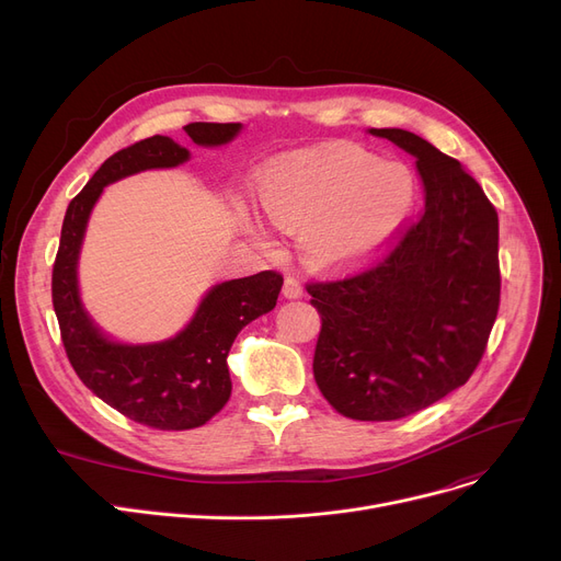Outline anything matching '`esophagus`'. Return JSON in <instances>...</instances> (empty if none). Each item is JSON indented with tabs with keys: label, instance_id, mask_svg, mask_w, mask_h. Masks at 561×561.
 I'll use <instances>...</instances> for the list:
<instances>
[{
	"label": "esophagus",
	"instance_id": "obj_1",
	"mask_svg": "<svg viewBox=\"0 0 561 561\" xmlns=\"http://www.w3.org/2000/svg\"><path fill=\"white\" fill-rule=\"evenodd\" d=\"M282 293H284V298H288V300H298V298L305 296L302 284H300L296 277H286Z\"/></svg>",
	"mask_w": 561,
	"mask_h": 561
}]
</instances>
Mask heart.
<instances>
[{"mask_svg": "<svg viewBox=\"0 0 561 561\" xmlns=\"http://www.w3.org/2000/svg\"><path fill=\"white\" fill-rule=\"evenodd\" d=\"M259 202L275 225L302 231L311 263L343 268L391 243L414 209L416 182L404 165L343 145L273 170ZM250 231L259 245H271L259 220H250Z\"/></svg>", "mask_w": 561, "mask_h": 561, "instance_id": "b5f03b06", "label": "heart"}]
</instances>
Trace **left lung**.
I'll use <instances>...</instances> for the list:
<instances>
[{"instance_id":"left-lung-1","label":"left lung","mask_w":561,"mask_h":561,"mask_svg":"<svg viewBox=\"0 0 561 561\" xmlns=\"http://www.w3.org/2000/svg\"><path fill=\"white\" fill-rule=\"evenodd\" d=\"M416 159L425 214L370 268L309 284L320 393L355 421H396L463 387L500 305L497 214L463 165L404 129H368Z\"/></svg>"}]
</instances>
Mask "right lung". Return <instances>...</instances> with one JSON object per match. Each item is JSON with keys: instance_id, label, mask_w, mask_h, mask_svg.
Masks as SVG:
<instances>
[{"instance_id": "obj_1", "label": "right lung", "mask_w": 561, "mask_h": 561, "mask_svg": "<svg viewBox=\"0 0 561 561\" xmlns=\"http://www.w3.org/2000/svg\"><path fill=\"white\" fill-rule=\"evenodd\" d=\"M195 145L220 147L241 134V123H191ZM191 159L168 136L145 138L108 157L70 202L51 273V302L68 359L83 385L123 416L154 430H193L211 421L231 396L227 355L233 339L277 305L282 275L263 271L204 293L188 325L157 343H123L85 311L79 290V254L88 218L108 184L125 176L176 168Z\"/></svg>"}]
</instances>
